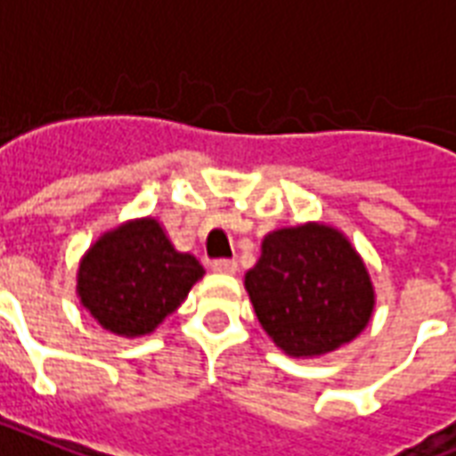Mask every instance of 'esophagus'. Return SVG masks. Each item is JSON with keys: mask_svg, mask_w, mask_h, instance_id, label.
I'll list each match as a JSON object with an SVG mask.
<instances>
[{"mask_svg": "<svg viewBox=\"0 0 456 456\" xmlns=\"http://www.w3.org/2000/svg\"><path fill=\"white\" fill-rule=\"evenodd\" d=\"M210 267H213L215 273H220V274H234L236 273V260H229V258H220V260H213L210 263Z\"/></svg>", "mask_w": 456, "mask_h": 456, "instance_id": "34e87169", "label": "esophagus"}]
</instances>
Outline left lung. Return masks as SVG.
Returning a JSON list of instances; mask_svg holds the SVG:
<instances>
[{
    "instance_id": "8db88e82",
    "label": "left lung",
    "mask_w": 456,
    "mask_h": 456,
    "mask_svg": "<svg viewBox=\"0 0 456 456\" xmlns=\"http://www.w3.org/2000/svg\"><path fill=\"white\" fill-rule=\"evenodd\" d=\"M246 291L273 342L289 356H321L366 328L375 294L342 232L325 224L277 229L246 273Z\"/></svg>"
}]
</instances>
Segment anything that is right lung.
Returning a JSON list of instances; mask_svg holds the SVG:
<instances>
[{"label": "right lung", "instance_id": "right-lung-1", "mask_svg": "<svg viewBox=\"0 0 456 456\" xmlns=\"http://www.w3.org/2000/svg\"><path fill=\"white\" fill-rule=\"evenodd\" d=\"M205 274L191 253H179L158 220L143 217L100 236L78 267L76 291L104 330L148 335L174 313Z\"/></svg>", "mask_w": 456, "mask_h": 456}]
</instances>
